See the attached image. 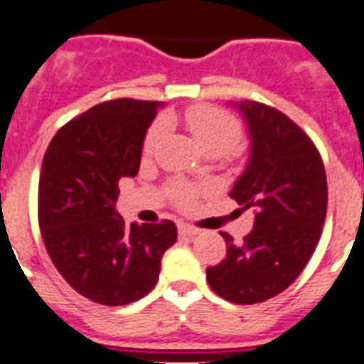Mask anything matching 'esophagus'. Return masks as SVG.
Segmentation results:
<instances>
[{"label":"esophagus","mask_w":364,"mask_h":364,"mask_svg":"<svg viewBox=\"0 0 364 364\" xmlns=\"http://www.w3.org/2000/svg\"><path fill=\"white\" fill-rule=\"evenodd\" d=\"M179 232H181L183 236H196V234H198V228L191 227L187 223H179Z\"/></svg>","instance_id":"esophagus-1"}]
</instances>
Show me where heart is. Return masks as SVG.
Wrapping results in <instances>:
<instances>
[{"mask_svg":"<svg viewBox=\"0 0 364 364\" xmlns=\"http://www.w3.org/2000/svg\"><path fill=\"white\" fill-rule=\"evenodd\" d=\"M181 122L187 132L193 136L202 151L205 154H223L238 141L240 126L232 117L225 113L223 109H217L213 105L196 104L185 109L181 115H170L168 122ZM166 124L162 121H156L151 124L147 130L145 141H143V153L151 154L164 136ZM173 198L181 205H188L196 198V188L188 185H176L171 188Z\"/></svg>","mask_w":364,"mask_h":364,"instance_id":"1","label":"heart"}]
</instances>
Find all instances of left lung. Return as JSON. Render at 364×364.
<instances>
[{
    "label": "left lung",
    "mask_w": 364,
    "mask_h": 364,
    "mask_svg": "<svg viewBox=\"0 0 364 364\" xmlns=\"http://www.w3.org/2000/svg\"><path fill=\"white\" fill-rule=\"evenodd\" d=\"M247 122L249 159L230 198L255 211L253 230L205 270L210 287L234 304L276 296L300 276L321 238L327 176L321 154L300 126L259 102L234 104Z\"/></svg>",
    "instance_id": "1"
}]
</instances>
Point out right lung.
Segmentation results:
<instances>
[{"instance_id": "add662e5", "label": "right lung", "mask_w": 364, "mask_h": 364, "mask_svg": "<svg viewBox=\"0 0 364 364\" xmlns=\"http://www.w3.org/2000/svg\"><path fill=\"white\" fill-rule=\"evenodd\" d=\"M160 102L109 100L56 132L39 176V228L50 260L77 293L104 306L143 299L177 240L171 221L126 227L119 179L136 177Z\"/></svg>"}]
</instances>
